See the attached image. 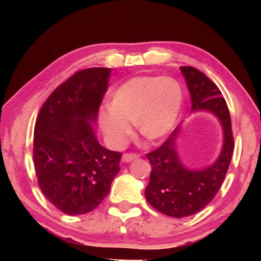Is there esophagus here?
<instances>
[{
  "label": "esophagus",
  "instance_id": "esophagus-1",
  "mask_svg": "<svg viewBox=\"0 0 261 261\" xmlns=\"http://www.w3.org/2000/svg\"><path fill=\"white\" fill-rule=\"evenodd\" d=\"M139 158L138 154H134V153H124L122 155V162L123 163H130L132 160Z\"/></svg>",
  "mask_w": 261,
  "mask_h": 261
}]
</instances>
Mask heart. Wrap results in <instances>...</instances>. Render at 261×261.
<instances>
[{"instance_id": "obj_1", "label": "heart", "mask_w": 261, "mask_h": 261, "mask_svg": "<svg viewBox=\"0 0 261 261\" xmlns=\"http://www.w3.org/2000/svg\"><path fill=\"white\" fill-rule=\"evenodd\" d=\"M183 103V89L173 78L133 77L117 88L112 106L102 113L103 133L110 145L120 147L132 133L130 123H135L147 140H162L176 127Z\"/></svg>"}]
</instances>
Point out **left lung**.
I'll list each match as a JSON object with an SVG mask.
<instances>
[{
  "label": "left lung",
  "instance_id": "obj_1",
  "mask_svg": "<svg viewBox=\"0 0 261 261\" xmlns=\"http://www.w3.org/2000/svg\"><path fill=\"white\" fill-rule=\"evenodd\" d=\"M191 97L192 112L212 113L223 132L220 155L212 165L191 170L181 163L178 137L181 127L174 128L164 144L147 153L152 166L145 197L156 212L171 217H187L201 212L222 185L234 151L229 110L216 84L192 66H180Z\"/></svg>",
  "mask_w": 261,
  "mask_h": 261
}]
</instances>
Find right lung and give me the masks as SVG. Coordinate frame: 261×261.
I'll return each instance as SVG.
<instances>
[{
    "instance_id": "obj_1",
    "label": "right lung",
    "mask_w": 261,
    "mask_h": 261,
    "mask_svg": "<svg viewBox=\"0 0 261 261\" xmlns=\"http://www.w3.org/2000/svg\"><path fill=\"white\" fill-rule=\"evenodd\" d=\"M112 69L78 71L41 107L33 160L45 197L67 215L92 212L109 194L122 153L99 145L94 124Z\"/></svg>"
}]
</instances>
